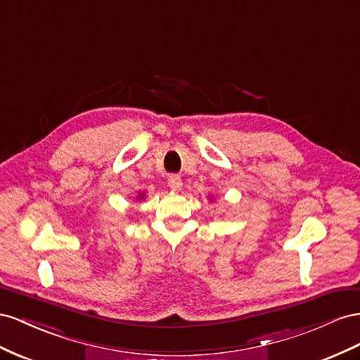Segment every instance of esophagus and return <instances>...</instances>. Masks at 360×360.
<instances>
[{
  "label": "esophagus",
  "instance_id": "1",
  "mask_svg": "<svg viewBox=\"0 0 360 360\" xmlns=\"http://www.w3.org/2000/svg\"><path fill=\"white\" fill-rule=\"evenodd\" d=\"M167 184H169V187L174 191H178V190L182 188V179H181L179 174H170L169 179H167Z\"/></svg>",
  "mask_w": 360,
  "mask_h": 360
}]
</instances>
